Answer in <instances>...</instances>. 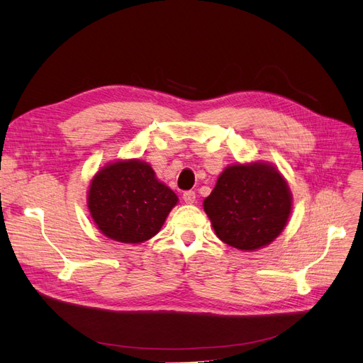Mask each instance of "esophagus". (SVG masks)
<instances>
[{
  "mask_svg": "<svg viewBox=\"0 0 363 363\" xmlns=\"http://www.w3.org/2000/svg\"><path fill=\"white\" fill-rule=\"evenodd\" d=\"M183 201H184L186 204L195 203V192H194V191H186V192L183 194Z\"/></svg>",
  "mask_w": 363,
  "mask_h": 363,
  "instance_id": "obj_1",
  "label": "esophagus"
}]
</instances>
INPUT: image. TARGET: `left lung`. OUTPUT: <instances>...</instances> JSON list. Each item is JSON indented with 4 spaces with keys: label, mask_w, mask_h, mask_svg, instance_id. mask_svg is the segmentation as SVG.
<instances>
[{
    "label": "left lung",
    "mask_w": 363,
    "mask_h": 363,
    "mask_svg": "<svg viewBox=\"0 0 363 363\" xmlns=\"http://www.w3.org/2000/svg\"><path fill=\"white\" fill-rule=\"evenodd\" d=\"M216 236L240 251L269 245L286 227L292 194L281 172L268 162L227 167L203 201Z\"/></svg>",
    "instance_id": "left-lung-1"
}]
</instances>
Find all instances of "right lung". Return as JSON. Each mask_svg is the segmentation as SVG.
<instances>
[{
    "label": "right lung",
    "instance_id": "right-lung-1",
    "mask_svg": "<svg viewBox=\"0 0 363 363\" xmlns=\"http://www.w3.org/2000/svg\"><path fill=\"white\" fill-rule=\"evenodd\" d=\"M179 196L162 183L155 169L139 159L107 163L87 191V208L108 239L140 244L156 236Z\"/></svg>",
    "mask_w": 363,
    "mask_h": 363
}]
</instances>
